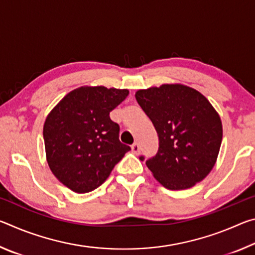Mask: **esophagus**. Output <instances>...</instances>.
I'll return each mask as SVG.
<instances>
[{
  "instance_id": "1",
  "label": "esophagus",
  "mask_w": 255,
  "mask_h": 255,
  "mask_svg": "<svg viewBox=\"0 0 255 255\" xmlns=\"http://www.w3.org/2000/svg\"><path fill=\"white\" fill-rule=\"evenodd\" d=\"M131 152L133 153V154H139V152H140V147H139V145H138L137 143H133L132 145H131Z\"/></svg>"
}]
</instances>
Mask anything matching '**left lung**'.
I'll use <instances>...</instances> for the list:
<instances>
[{
  "mask_svg": "<svg viewBox=\"0 0 255 255\" xmlns=\"http://www.w3.org/2000/svg\"><path fill=\"white\" fill-rule=\"evenodd\" d=\"M135 97L158 135V152L146 161L154 178L170 190L189 189L204 180L223 139L221 117L207 98L183 84L138 90Z\"/></svg>",
  "mask_w": 255,
  "mask_h": 255,
  "instance_id": "left-lung-1",
  "label": "left lung"
}]
</instances>
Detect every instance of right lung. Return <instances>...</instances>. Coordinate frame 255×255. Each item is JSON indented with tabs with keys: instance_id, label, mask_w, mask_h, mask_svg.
<instances>
[{
	"instance_id": "right-lung-1",
	"label": "right lung",
	"mask_w": 255,
	"mask_h": 255,
	"mask_svg": "<svg viewBox=\"0 0 255 255\" xmlns=\"http://www.w3.org/2000/svg\"><path fill=\"white\" fill-rule=\"evenodd\" d=\"M127 89L81 86L67 93L44 124L46 158L53 174L76 193L97 189L130 147L119 140L110 111L127 98Z\"/></svg>"
}]
</instances>
